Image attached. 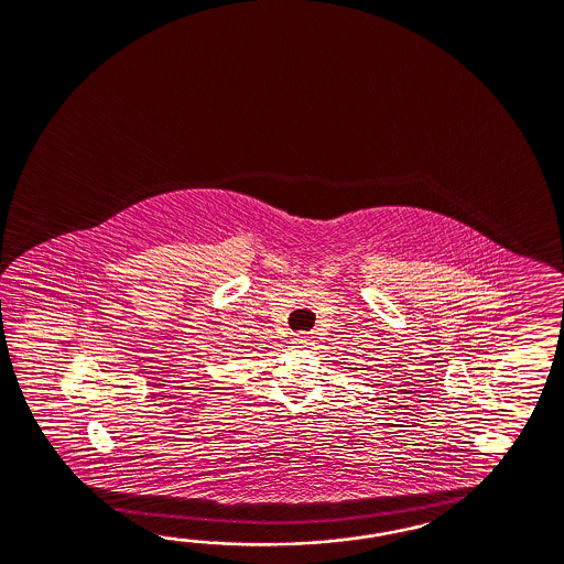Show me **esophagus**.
I'll list each match as a JSON object with an SVG mask.
<instances>
[{"label":"esophagus","mask_w":564,"mask_h":564,"mask_svg":"<svg viewBox=\"0 0 564 564\" xmlns=\"http://www.w3.org/2000/svg\"><path fill=\"white\" fill-rule=\"evenodd\" d=\"M310 340H312V336L310 335L291 336V343H293V345H297V347H305V345H310Z\"/></svg>","instance_id":"esophagus-1"}]
</instances>
